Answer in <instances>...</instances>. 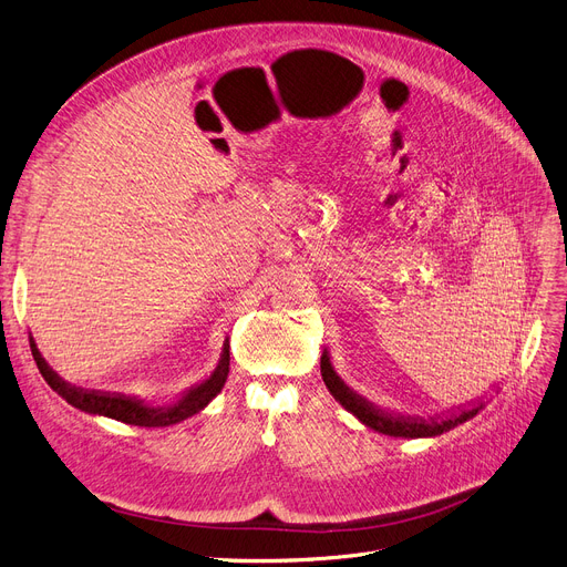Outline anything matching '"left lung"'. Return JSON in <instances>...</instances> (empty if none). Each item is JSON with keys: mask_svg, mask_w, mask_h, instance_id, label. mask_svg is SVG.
Masks as SVG:
<instances>
[{"mask_svg": "<svg viewBox=\"0 0 567 567\" xmlns=\"http://www.w3.org/2000/svg\"><path fill=\"white\" fill-rule=\"evenodd\" d=\"M320 373H322V380H324V386L329 389V393L334 395L352 416H357L365 427L382 432V435H389V437H405V440L437 437V435H442V432H449L455 425L474 419L485 408V398H487V395L478 398V401H474L470 405H462V408L449 410L446 414H437L430 419L405 416V414L386 412V410L373 405L371 401H365V398L359 395L357 391H352L334 371L327 350H322V357H320Z\"/></svg>", "mask_w": 567, "mask_h": 567, "instance_id": "1", "label": "left lung"}]
</instances>
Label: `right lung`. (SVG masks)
Wrapping results in <instances>:
<instances>
[{"instance_id": "right-lung-1", "label": "right lung", "mask_w": 567, "mask_h": 567, "mask_svg": "<svg viewBox=\"0 0 567 567\" xmlns=\"http://www.w3.org/2000/svg\"><path fill=\"white\" fill-rule=\"evenodd\" d=\"M31 354L33 361H37L39 371L43 380L56 391L65 403L95 416H107L127 425H140V427H162V425H174L181 423L196 412H202L213 398L224 389V382L228 378V365H230V354H228V339L224 341L219 361L215 365V371L202 380L198 384L185 389L174 403L166 405H148L137 395H125V393H112V391H97V389H82L71 382H65L59 378L50 363L43 359V354L37 348V341L29 337Z\"/></svg>"}]
</instances>
